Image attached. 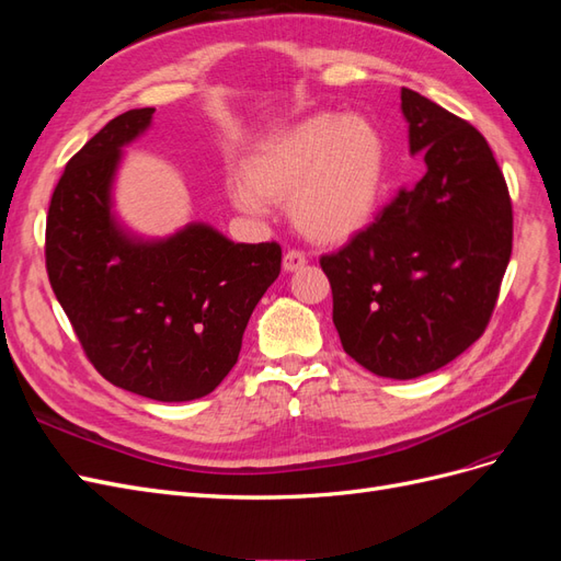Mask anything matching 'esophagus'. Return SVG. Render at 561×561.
Instances as JSON below:
<instances>
[{
  "instance_id": "34e87169",
  "label": "esophagus",
  "mask_w": 561,
  "mask_h": 561,
  "mask_svg": "<svg viewBox=\"0 0 561 561\" xmlns=\"http://www.w3.org/2000/svg\"><path fill=\"white\" fill-rule=\"evenodd\" d=\"M307 254H304L301 250H290V252H285V257H283V268L285 271H299V268H304L307 266Z\"/></svg>"
}]
</instances>
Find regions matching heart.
I'll return each mask as SVG.
<instances>
[{
    "label": "heart",
    "instance_id": "obj_1",
    "mask_svg": "<svg viewBox=\"0 0 561 561\" xmlns=\"http://www.w3.org/2000/svg\"><path fill=\"white\" fill-rule=\"evenodd\" d=\"M383 163V142L365 118L316 114L254 147L229 192L250 213L290 198L293 222L307 239L344 243L379 208Z\"/></svg>",
    "mask_w": 561,
    "mask_h": 561
}]
</instances>
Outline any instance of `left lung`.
<instances>
[{
  "label": "left lung",
  "mask_w": 561,
  "mask_h": 561,
  "mask_svg": "<svg viewBox=\"0 0 561 561\" xmlns=\"http://www.w3.org/2000/svg\"><path fill=\"white\" fill-rule=\"evenodd\" d=\"M400 98L428 171L320 266L344 351L379 377L416 379L484 334L513 252V203L478 128L412 89Z\"/></svg>",
  "instance_id": "8db88e82"
}]
</instances>
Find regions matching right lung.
Wrapping results in <instances>:
<instances>
[{
  "label": "right lung",
  "mask_w": 561,
  "mask_h": 561,
  "mask_svg": "<svg viewBox=\"0 0 561 561\" xmlns=\"http://www.w3.org/2000/svg\"><path fill=\"white\" fill-rule=\"evenodd\" d=\"M154 107L100 128L67 161L46 217V271L89 363L110 383L161 402L213 393L239 360L248 320L280 274V245L231 243L192 225L159 243L114 225L118 151Z\"/></svg>",
  "instance_id": "1"
}]
</instances>
